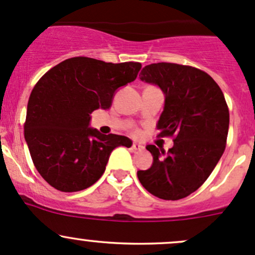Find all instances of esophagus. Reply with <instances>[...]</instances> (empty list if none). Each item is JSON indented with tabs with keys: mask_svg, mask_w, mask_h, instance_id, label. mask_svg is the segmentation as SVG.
I'll return each mask as SVG.
<instances>
[{
	"mask_svg": "<svg viewBox=\"0 0 255 255\" xmlns=\"http://www.w3.org/2000/svg\"><path fill=\"white\" fill-rule=\"evenodd\" d=\"M142 148H143V147H142L139 143H132V146H131L132 152H137V150H141Z\"/></svg>",
	"mask_w": 255,
	"mask_h": 255,
	"instance_id": "obj_1",
	"label": "esophagus"
}]
</instances>
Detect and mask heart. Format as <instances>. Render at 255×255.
<instances>
[{
  "label": "heart",
  "instance_id": "1",
  "mask_svg": "<svg viewBox=\"0 0 255 255\" xmlns=\"http://www.w3.org/2000/svg\"><path fill=\"white\" fill-rule=\"evenodd\" d=\"M135 135H138V131L135 130Z\"/></svg>",
  "mask_w": 255,
  "mask_h": 255
}]
</instances>
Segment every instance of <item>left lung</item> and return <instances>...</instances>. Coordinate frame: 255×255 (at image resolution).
Returning a JSON list of instances; mask_svg holds the SVG:
<instances>
[{
  "instance_id": "left-lung-1",
  "label": "left lung",
  "mask_w": 255,
  "mask_h": 255,
  "mask_svg": "<svg viewBox=\"0 0 255 255\" xmlns=\"http://www.w3.org/2000/svg\"><path fill=\"white\" fill-rule=\"evenodd\" d=\"M139 79L158 85L165 95L158 136L172 137L174 146L165 153L148 144L153 164L138 170L137 177L158 198H185L203 185L225 150L230 123L225 97L212 76L190 65L153 63Z\"/></svg>"
}]
</instances>
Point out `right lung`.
Here are the masks:
<instances>
[{"mask_svg":"<svg viewBox=\"0 0 255 255\" xmlns=\"http://www.w3.org/2000/svg\"><path fill=\"white\" fill-rule=\"evenodd\" d=\"M141 63L65 59L48 70L30 94L24 136L32 163L52 187L78 192L106 170L112 150L131 147L125 136L89 128L90 114L108 109L119 87L137 78Z\"/></svg>","mask_w":255,"mask_h":255,"instance_id":"right-lung-1","label":"right lung"}]
</instances>
